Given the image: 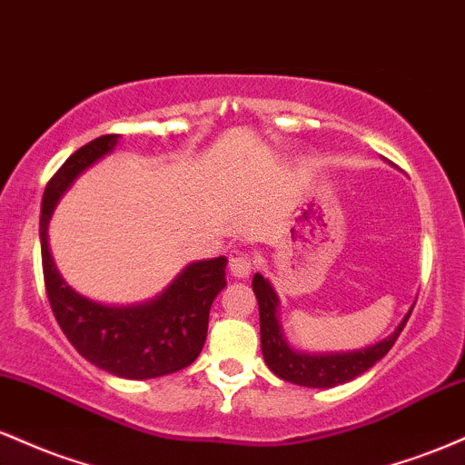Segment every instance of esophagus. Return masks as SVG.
I'll list each match as a JSON object with an SVG mask.
<instances>
[{
	"label": "esophagus",
	"instance_id": "1",
	"mask_svg": "<svg viewBox=\"0 0 465 465\" xmlns=\"http://www.w3.org/2000/svg\"><path fill=\"white\" fill-rule=\"evenodd\" d=\"M253 269H255V258L251 253L233 255L232 262H229V271H232V275L238 277V280L249 277L251 273H253Z\"/></svg>",
	"mask_w": 465,
	"mask_h": 465
}]
</instances>
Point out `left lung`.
<instances>
[{"label": "left lung", "mask_w": 465, "mask_h": 465, "mask_svg": "<svg viewBox=\"0 0 465 465\" xmlns=\"http://www.w3.org/2000/svg\"><path fill=\"white\" fill-rule=\"evenodd\" d=\"M253 292L260 308V343H262V354L269 370L282 381L292 382V385L314 387V389H330L343 382L354 381L356 376L365 373L370 367L376 365L393 343L398 341L400 332L407 325L411 311L407 317L400 322L387 339L381 343L370 345L365 350L356 351H330V354H308V351H297L286 343L282 334V325L277 322V300L273 286L262 275H253Z\"/></svg>", "instance_id": "left-lung-1"}]
</instances>
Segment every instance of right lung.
<instances>
[{"mask_svg": "<svg viewBox=\"0 0 465 465\" xmlns=\"http://www.w3.org/2000/svg\"><path fill=\"white\" fill-rule=\"evenodd\" d=\"M117 140L120 135H103L84 143L47 181L39 221L41 262L52 312L78 354L114 376L146 381L183 370L201 354L210 308L227 286V258L188 264L162 295L137 306H104L67 286L47 249L52 212L78 174L114 151Z\"/></svg>", "mask_w": 465, "mask_h": 465, "instance_id": "right-lung-1", "label": "right lung"}]
</instances>
